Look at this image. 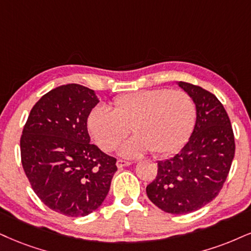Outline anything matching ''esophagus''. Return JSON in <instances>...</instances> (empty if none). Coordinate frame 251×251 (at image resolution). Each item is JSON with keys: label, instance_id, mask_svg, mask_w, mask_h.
<instances>
[{"label": "esophagus", "instance_id": "1", "mask_svg": "<svg viewBox=\"0 0 251 251\" xmlns=\"http://www.w3.org/2000/svg\"><path fill=\"white\" fill-rule=\"evenodd\" d=\"M130 164H131V162H129V160H125V159H117V162H116V165L119 169H123L125 166L130 165Z\"/></svg>", "mask_w": 251, "mask_h": 251}]
</instances>
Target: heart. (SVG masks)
Wrapping results in <instances>:
<instances>
[{"instance_id": "heart-1", "label": "heart", "mask_w": 251, "mask_h": 251, "mask_svg": "<svg viewBox=\"0 0 251 251\" xmlns=\"http://www.w3.org/2000/svg\"><path fill=\"white\" fill-rule=\"evenodd\" d=\"M197 119L196 102L184 91L144 89L117 97L111 110L97 107L89 113L88 130L101 150L111 151L128 135L120 148L123 156H140L151 150L166 154L188 140Z\"/></svg>"}]
</instances>
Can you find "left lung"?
<instances>
[{
	"instance_id": "obj_1",
	"label": "left lung",
	"mask_w": 251,
	"mask_h": 251,
	"mask_svg": "<svg viewBox=\"0 0 251 251\" xmlns=\"http://www.w3.org/2000/svg\"><path fill=\"white\" fill-rule=\"evenodd\" d=\"M197 107V121L190 140L177 154L158 162V171L147 194L170 214L198 211L218 196L235 154L234 132L228 114L211 92L179 81Z\"/></svg>"
}]
</instances>
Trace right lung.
I'll return each mask as SVG.
<instances>
[{
    "instance_id": "obj_1",
    "label": "right lung",
    "mask_w": 251,
    "mask_h": 251,
    "mask_svg": "<svg viewBox=\"0 0 251 251\" xmlns=\"http://www.w3.org/2000/svg\"><path fill=\"white\" fill-rule=\"evenodd\" d=\"M99 99L69 83L52 89L31 109L21 137V159L31 187L52 211L78 218L106 199L116 158L89 143L87 119Z\"/></svg>"
}]
</instances>
